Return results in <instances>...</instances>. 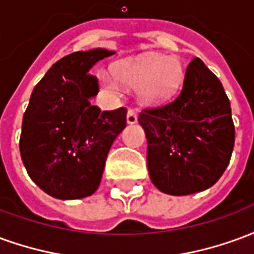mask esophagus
<instances>
[{"instance_id": "34e87169", "label": "esophagus", "mask_w": 254, "mask_h": 254, "mask_svg": "<svg viewBox=\"0 0 254 254\" xmlns=\"http://www.w3.org/2000/svg\"><path fill=\"white\" fill-rule=\"evenodd\" d=\"M127 124H136L137 122V113L134 110H129L127 114Z\"/></svg>"}]
</instances>
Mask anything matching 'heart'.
Masks as SVG:
<instances>
[{"label":"heart","mask_w":254,"mask_h":254,"mask_svg":"<svg viewBox=\"0 0 254 254\" xmlns=\"http://www.w3.org/2000/svg\"><path fill=\"white\" fill-rule=\"evenodd\" d=\"M114 74L121 83L137 88L138 98L143 102L158 103L170 96L180 85L182 65L177 58L148 56L118 63L114 66ZM98 76L109 94L121 92L120 84L110 73L100 70Z\"/></svg>","instance_id":"obj_1"}]
</instances>
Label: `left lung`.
<instances>
[{
    "mask_svg": "<svg viewBox=\"0 0 254 254\" xmlns=\"http://www.w3.org/2000/svg\"><path fill=\"white\" fill-rule=\"evenodd\" d=\"M149 177L160 191L185 196L212 187L229 165L235 129L230 100L200 58L188 65L181 91L165 105L145 107Z\"/></svg>",
    "mask_w": 254,
    "mask_h": 254,
    "instance_id": "obj_1",
    "label": "left lung"
}]
</instances>
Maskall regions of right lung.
Here are the masks:
<instances>
[{"label":"right lung","instance_id":"right-lung-1","mask_svg":"<svg viewBox=\"0 0 254 254\" xmlns=\"http://www.w3.org/2000/svg\"><path fill=\"white\" fill-rule=\"evenodd\" d=\"M111 54L105 49L67 54L31 94L20 154L31 180L56 198H83L98 189L111 144L127 127L125 107L100 111L89 103L99 92L89 69Z\"/></svg>","mask_w":254,"mask_h":254}]
</instances>
